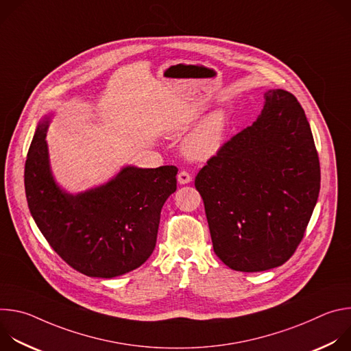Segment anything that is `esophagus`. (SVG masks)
Wrapping results in <instances>:
<instances>
[{"label": "esophagus", "mask_w": 351, "mask_h": 351, "mask_svg": "<svg viewBox=\"0 0 351 351\" xmlns=\"http://www.w3.org/2000/svg\"><path fill=\"white\" fill-rule=\"evenodd\" d=\"M178 182H179V184H187V183H190V182H191L190 173L186 172V171L179 172V173H178Z\"/></svg>", "instance_id": "34e87169"}]
</instances>
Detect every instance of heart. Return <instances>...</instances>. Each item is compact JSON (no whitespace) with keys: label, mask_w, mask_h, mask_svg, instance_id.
Masks as SVG:
<instances>
[{"label":"heart","mask_w":351,"mask_h":351,"mask_svg":"<svg viewBox=\"0 0 351 351\" xmlns=\"http://www.w3.org/2000/svg\"><path fill=\"white\" fill-rule=\"evenodd\" d=\"M228 129V115L223 110H214L199 121L184 137L183 153L193 160H208L218 154Z\"/></svg>","instance_id":"1"}]
</instances>
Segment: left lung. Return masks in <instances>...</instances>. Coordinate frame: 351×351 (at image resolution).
Here are the masks:
<instances>
[{
    "mask_svg": "<svg viewBox=\"0 0 351 351\" xmlns=\"http://www.w3.org/2000/svg\"><path fill=\"white\" fill-rule=\"evenodd\" d=\"M264 98L257 121L225 143L194 183L215 254L241 272L285 264L319 194V160L304 110L282 88Z\"/></svg>",
    "mask_w": 351,
    "mask_h": 351,
    "instance_id": "left-lung-1",
    "label": "left lung"
}]
</instances>
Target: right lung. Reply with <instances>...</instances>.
I'll use <instances>...</instances> for the list:
<instances>
[{"label": "right lung", "mask_w": 351, "mask_h": 351, "mask_svg": "<svg viewBox=\"0 0 351 351\" xmlns=\"http://www.w3.org/2000/svg\"><path fill=\"white\" fill-rule=\"evenodd\" d=\"M51 117L38 122L25 165L37 228L66 264L87 276L111 279L138 268L154 252L178 168L128 165L107 183L72 194L56 182L49 165L45 136Z\"/></svg>", "instance_id": "1"}]
</instances>
